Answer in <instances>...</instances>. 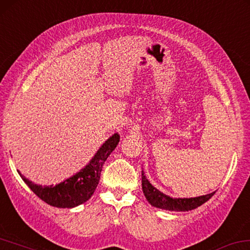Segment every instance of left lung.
<instances>
[{
  "mask_svg": "<svg viewBox=\"0 0 250 250\" xmlns=\"http://www.w3.org/2000/svg\"><path fill=\"white\" fill-rule=\"evenodd\" d=\"M142 189H143L145 198H146L147 201L151 203V206L170 211H189L192 209H195L208 201L209 199L216 193V192H212V193L195 198H170L168 195H165L162 192L155 189V188L148 182V180L146 179V176L144 175L143 171H142Z\"/></svg>",
  "mask_w": 250,
  "mask_h": 250,
  "instance_id": "obj_1",
  "label": "left lung"
}]
</instances>
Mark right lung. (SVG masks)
Wrapping results in <instances>:
<instances>
[{"instance_id":"right-lung-1","label":"right lung","mask_w":250,"mask_h":250,"mask_svg":"<svg viewBox=\"0 0 250 250\" xmlns=\"http://www.w3.org/2000/svg\"><path fill=\"white\" fill-rule=\"evenodd\" d=\"M118 142H120V135L116 133L103 144V146L99 148L94 159L85 168L55 187L37 186L25 179L20 172L19 174L21 175L23 181L28 184L30 189L48 205L58 208H74L86 202L94 194L101 179L103 165L110 153L117 146Z\"/></svg>"}]
</instances>
